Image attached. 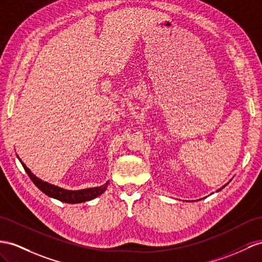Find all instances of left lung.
Instances as JSON below:
<instances>
[{"label":"left lung","instance_id":"1","mask_svg":"<svg viewBox=\"0 0 262 262\" xmlns=\"http://www.w3.org/2000/svg\"><path fill=\"white\" fill-rule=\"evenodd\" d=\"M223 188H224V187H223ZM219 190H220V189H219Z\"/></svg>","mask_w":262,"mask_h":262}]
</instances>
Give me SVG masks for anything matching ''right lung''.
<instances>
[{
    "label": "right lung",
    "mask_w": 262,
    "mask_h": 262,
    "mask_svg": "<svg viewBox=\"0 0 262 262\" xmlns=\"http://www.w3.org/2000/svg\"><path fill=\"white\" fill-rule=\"evenodd\" d=\"M23 168L25 171L28 172L29 177L32 179V182L35 184V186L39 190H42L45 195H48L50 197H53L55 199H58L63 201V203L67 204H78V203H84V201L91 200L93 198H96L99 196L100 193H103L106 190V187L108 185V183H106L105 185L100 186V187H95V188H89V189H83V190H66L62 189L59 187L53 186L51 184H48L46 182H43V180L38 179L35 177L31 170L22 163Z\"/></svg>",
    "instance_id": "1"
}]
</instances>
